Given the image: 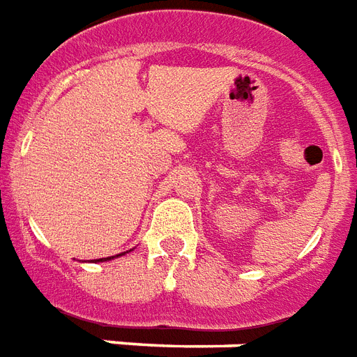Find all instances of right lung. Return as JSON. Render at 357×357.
I'll list each match as a JSON object with an SVG mask.
<instances>
[{"instance_id":"1","label":"right lung","mask_w":357,"mask_h":357,"mask_svg":"<svg viewBox=\"0 0 357 357\" xmlns=\"http://www.w3.org/2000/svg\"><path fill=\"white\" fill-rule=\"evenodd\" d=\"M125 253H128V252H125ZM125 253H119V255H112V257H102V259H94V261H92V263H104V261H112V259H115V257H121V255H125Z\"/></svg>"}]
</instances>
